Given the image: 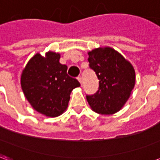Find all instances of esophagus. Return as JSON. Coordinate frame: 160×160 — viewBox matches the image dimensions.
Returning a JSON list of instances; mask_svg holds the SVG:
<instances>
[{
	"mask_svg": "<svg viewBox=\"0 0 160 160\" xmlns=\"http://www.w3.org/2000/svg\"><path fill=\"white\" fill-rule=\"evenodd\" d=\"M77 80H79V82H80V83L81 84V82H82V81H81V77L79 76V77H78V78H77Z\"/></svg>",
	"mask_w": 160,
	"mask_h": 160,
	"instance_id": "obj_1",
	"label": "esophagus"
}]
</instances>
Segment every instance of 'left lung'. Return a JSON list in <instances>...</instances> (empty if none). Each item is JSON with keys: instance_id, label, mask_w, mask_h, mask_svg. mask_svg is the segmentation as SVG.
Instances as JSON below:
<instances>
[{"instance_id": "1", "label": "left lung", "mask_w": 160, "mask_h": 160, "mask_svg": "<svg viewBox=\"0 0 160 160\" xmlns=\"http://www.w3.org/2000/svg\"><path fill=\"white\" fill-rule=\"evenodd\" d=\"M89 66L98 79V90L87 95L92 110L112 115L123 107L135 84V71L128 60L111 47H99L88 52Z\"/></svg>"}]
</instances>
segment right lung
<instances>
[{"label":"right lung","mask_w":160,"mask_h":160,"mask_svg":"<svg viewBox=\"0 0 160 160\" xmlns=\"http://www.w3.org/2000/svg\"><path fill=\"white\" fill-rule=\"evenodd\" d=\"M59 53L48 51L42 56L37 53L23 69L20 84L32 107L49 118L66 111L71 92L80 82L68 75L66 65L59 62Z\"/></svg>","instance_id":"right-lung-1"}]
</instances>
